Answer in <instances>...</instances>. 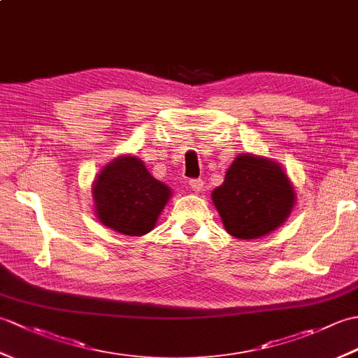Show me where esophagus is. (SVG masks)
Listing matches in <instances>:
<instances>
[{"label":"esophagus","instance_id":"1","mask_svg":"<svg viewBox=\"0 0 358 358\" xmlns=\"http://www.w3.org/2000/svg\"><path fill=\"white\" fill-rule=\"evenodd\" d=\"M189 186H191L192 191H195V192H200V191H203V186H204V183H203V180H200V178H195V180H191V181H189Z\"/></svg>","mask_w":358,"mask_h":358}]
</instances>
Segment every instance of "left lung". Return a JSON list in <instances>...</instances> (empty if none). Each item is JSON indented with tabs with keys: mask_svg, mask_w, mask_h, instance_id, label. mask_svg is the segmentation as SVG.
Instances as JSON below:
<instances>
[{
	"mask_svg": "<svg viewBox=\"0 0 358 358\" xmlns=\"http://www.w3.org/2000/svg\"><path fill=\"white\" fill-rule=\"evenodd\" d=\"M224 229L235 238H260L286 222L295 192L277 162L243 154L234 159L222 186L212 192Z\"/></svg>",
	"mask_w": 358,
	"mask_h": 358,
	"instance_id": "1",
	"label": "left lung"
}]
</instances>
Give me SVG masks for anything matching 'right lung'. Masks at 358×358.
Returning <instances> with one entry per match:
<instances>
[{"label": "right lung", "instance_id": "right-lung-1", "mask_svg": "<svg viewBox=\"0 0 358 358\" xmlns=\"http://www.w3.org/2000/svg\"><path fill=\"white\" fill-rule=\"evenodd\" d=\"M92 194L101 224L123 235L140 237L154 229L172 192L152 177L140 158L121 155L98 173Z\"/></svg>", "mask_w": 358, "mask_h": 358}]
</instances>
